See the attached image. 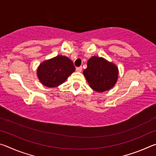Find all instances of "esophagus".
Masks as SVG:
<instances>
[{
	"label": "esophagus",
	"mask_w": 156,
	"mask_h": 156,
	"mask_svg": "<svg viewBox=\"0 0 156 156\" xmlns=\"http://www.w3.org/2000/svg\"><path fill=\"white\" fill-rule=\"evenodd\" d=\"M76 72H82V67H79L76 68Z\"/></svg>",
	"instance_id": "34e87169"
}]
</instances>
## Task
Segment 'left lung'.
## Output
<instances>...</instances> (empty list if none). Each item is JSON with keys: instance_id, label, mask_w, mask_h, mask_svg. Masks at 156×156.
Listing matches in <instances>:
<instances>
[{"instance_id": "8db88e82", "label": "left lung", "mask_w": 156, "mask_h": 156, "mask_svg": "<svg viewBox=\"0 0 156 156\" xmlns=\"http://www.w3.org/2000/svg\"><path fill=\"white\" fill-rule=\"evenodd\" d=\"M87 65L83 74L92 89L103 92L115 85L118 77V69L115 64L103 58L92 56Z\"/></svg>"}]
</instances>
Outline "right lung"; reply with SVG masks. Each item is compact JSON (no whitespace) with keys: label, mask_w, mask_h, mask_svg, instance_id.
Masks as SVG:
<instances>
[{"label":"right lung","mask_w":156,"mask_h":156,"mask_svg":"<svg viewBox=\"0 0 156 156\" xmlns=\"http://www.w3.org/2000/svg\"><path fill=\"white\" fill-rule=\"evenodd\" d=\"M74 71L72 60L60 55L41 63L37 69V76L43 85L51 88L62 84Z\"/></svg>","instance_id":"right-lung-1"}]
</instances>
